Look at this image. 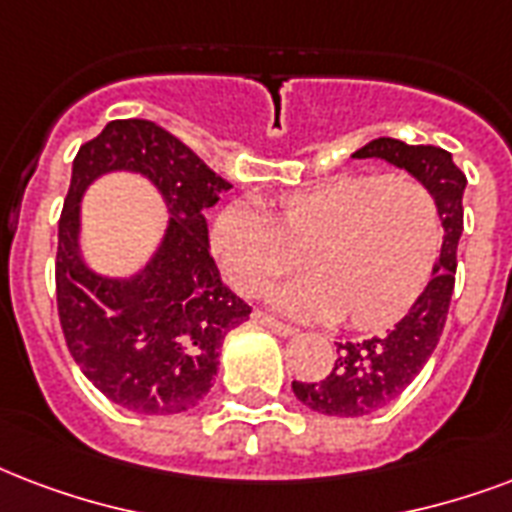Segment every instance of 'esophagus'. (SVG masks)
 Returning <instances> with one entry per match:
<instances>
[{
    "label": "esophagus",
    "instance_id": "1",
    "mask_svg": "<svg viewBox=\"0 0 512 512\" xmlns=\"http://www.w3.org/2000/svg\"><path fill=\"white\" fill-rule=\"evenodd\" d=\"M252 319H255V325L265 327V330H271V333H276V335H282V338H290V335H295V327L284 325V322H279V319L268 317V314H260V311H257Z\"/></svg>",
    "mask_w": 512,
    "mask_h": 512
}]
</instances>
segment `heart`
Wrapping results in <instances>:
<instances>
[{
    "instance_id": "b5f03b06",
    "label": "heart",
    "mask_w": 512,
    "mask_h": 512,
    "mask_svg": "<svg viewBox=\"0 0 512 512\" xmlns=\"http://www.w3.org/2000/svg\"><path fill=\"white\" fill-rule=\"evenodd\" d=\"M440 209L416 179L341 174L284 195L276 217L252 201L217 214L212 249L236 290L255 295L292 271L308 276L268 295L284 314L343 319L381 330L403 319L427 287L440 252Z\"/></svg>"
}]
</instances>
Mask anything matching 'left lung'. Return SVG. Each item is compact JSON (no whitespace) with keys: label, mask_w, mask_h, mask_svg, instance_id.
Wrapping results in <instances>:
<instances>
[{"label":"left lung","mask_w":512,"mask_h":512,"mask_svg":"<svg viewBox=\"0 0 512 512\" xmlns=\"http://www.w3.org/2000/svg\"><path fill=\"white\" fill-rule=\"evenodd\" d=\"M351 158H378L408 171L416 182L429 187L440 209L443 247L419 300L389 333L368 341L341 343L338 360L325 381H292V392L300 403L325 416H368L384 408L419 376L432 357L454 295L456 247L464 214L462 195L467 187V177L456 169L451 152L432 144H405L392 136H378Z\"/></svg>","instance_id":"8db88e82"}]
</instances>
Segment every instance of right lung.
Masks as SVG:
<instances>
[{
	"label": "right lung",
	"instance_id": "obj_1",
	"mask_svg": "<svg viewBox=\"0 0 512 512\" xmlns=\"http://www.w3.org/2000/svg\"><path fill=\"white\" fill-rule=\"evenodd\" d=\"M115 170L147 178L170 212L162 244L128 277L96 272L79 244L84 193ZM225 190L230 182L150 120H112L74 158L58 220V317L85 378L126 411L195 408L212 389L225 335L252 314L209 252L204 212Z\"/></svg>",
	"mask_w": 512,
	"mask_h": 512
}]
</instances>
